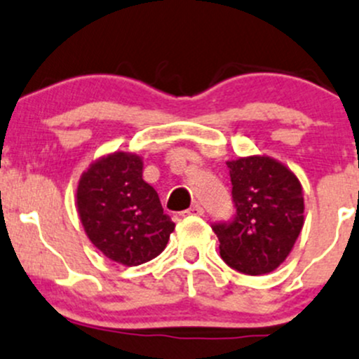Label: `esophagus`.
<instances>
[{
	"mask_svg": "<svg viewBox=\"0 0 359 359\" xmlns=\"http://www.w3.org/2000/svg\"><path fill=\"white\" fill-rule=\"evenodd\" d=\"M205 213V210H203V206L199 205V203H194V205L191 206L189 210H186V211H182V217H201V215Z\"/></svg>",
	"mask_w": 359,
	"mask_h": 359,
	"instance_id": "34e87169",
	"label": "esophagus"
}]
</instances>
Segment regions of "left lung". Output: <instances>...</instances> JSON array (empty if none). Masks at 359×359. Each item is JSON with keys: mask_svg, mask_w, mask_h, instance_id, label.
<instances>
[{"mask_svg": "<svg viewBox=\"0 0 359 359\" xmlns=\"http://www.w3.org/2000/svg\"><path fill=\"white\" fill-rule=\"evenodd\" d=\"M227 167L236 215L211 225L220 256L241 273H269L287 258L303 229V187L269 156L239 158Z\"/></svg>", "mask_w": 359, "mask_h": 359, "instance_id": "1", "label": "left lung"}]
</instances>
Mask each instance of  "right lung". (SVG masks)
Wrapping results in <instances>:
<instances>
[{"label": "right lung", "mask_w": 359, "mask_h": 359, "mask_svg": "<svg viewBox=\"0 0 359 359\" xmlns=\"http://www.w3.org/2000/svg\"><path fill=\"white\" fill-rule=\"evenodd\" d=\"M77 210L90 243L127 266L156 258L175 227L158 192L142 180L141 158L122 151L97 160L81 177Z\"/></svg>", "instance_id": "right-lung-1"}]
</instances>
